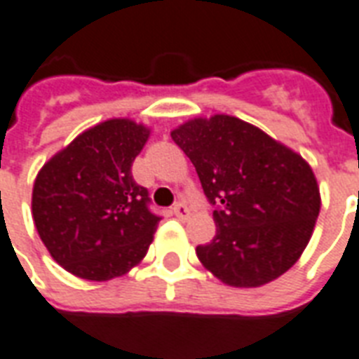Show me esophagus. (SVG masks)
<instances>
[{
    "label": "esophagus",
    "mask_w": 359,
    "mask_h": 359,
    "mask_svg": "<svg viewBox=\"0 0 359 359\" xmlns=\"http://www.w3.org/2000/svg\"><path fill=\"white\" fill-rule=\"evenodd\" d=\"M173 215L177 216L179 220H186V218L190 216V209H188L184 203H177L173 207Z\"/></svg>",
    "instance_id": "obj_1"
}]
</instances>
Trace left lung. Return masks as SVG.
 I'll return each mask as SVG.
<instances>
[{
  "label": "left lung",
  "instance_id": "1",
  "mask_svg": "<svg viewBox=\"0 0 359 359\" xmlns=\"http://www.w3.org/2000/svg\"><path fill=\"white\" fill-rule=\"evenodd\" d=\"M198 171L216 235L196 248L199 262L235 288L278 278L299 259L320 212L307 161L265 131L215 114L171 131Z\"/></svg>",
  "mask_w": 359,
  "mask_h": 359
}]
</instances>
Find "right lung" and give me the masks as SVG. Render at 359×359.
Listing matches in <instances>:
<instances>
[{"label":"right lung","mask_w":359,"mask_h":359,"mask_svg":"<svg viewBox=\"0 0 359 359\" xmlns=\"http://www.w3.org/2000/svg\"><path fill=\"white\" fill-rule=\"evenodd\" d=\"M149 135L133 120H107L52 156L37 175L35 228L52 258L75 277L111 280L149 250L161 218L131 175Z\"/></svg>","instance_id":"1"}]
</instances>
